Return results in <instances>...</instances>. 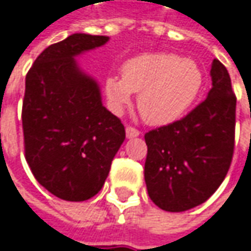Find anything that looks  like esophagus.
<instances>
[{"label":"esophagus","mask_w":251,"mask_h":251,"mask_svg":"<svg viewBox=\"0 0 251 251\" xmlns=\"http://www.w3.org/2000/svg\"><path fill=\"white\" fill-rule=\"evenodd\" d=\"M139 135H140V132H139L137 129H135L133 126H127V127H126V136L129 137V139L137 137Z\"/></svg>","instance_id":"esophagus-1"}]
</instances>
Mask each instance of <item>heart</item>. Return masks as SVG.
<instances>
[{
    "mask_svg": "<svg viewBox=\"0 0 251 251\" xmlns=\"http://www.w3.org/2000/svg\"><path fill=\"white\" fill-rule=\"evenodd\" d=\"M203 74L192 59L176 53H146L122 66V78L108 77L105 94L121 112L137 94V109L147 124L169 125L188 111L201 91Z\"/></svg>",
    "mask_w": 251,
    "mask_h": 251,
    "instance_id": "obj_1",
    "label": "heart"
}]
</instances>
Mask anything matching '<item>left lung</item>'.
<instances>
[{"mask_svg": "<svg viewBox=\"0 0 251 251\" xmlns=\"http://www.w3.org/2000/svg\"><path fill=\"white\" fill-rule=\"evenodd\" d=\"M212 88L190 114L145 135V181L150 200L167 212L206 201L225 180L234 149L236 97L230 75L218 59Z\"/></svg>", "mask_w": 251, "mask_h": 251, "instance_id": "1", "label": "left lung"}]
</instances>
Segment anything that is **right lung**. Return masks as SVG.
I'll return each instance as SVG.
<instances>
[{
    "instance_id": "obj_1",
    "label": "right lung",
    "mask_w": 251,
    "mask_h": 251,
    "mask_svg": "<svg viewBox=\"0 0 251 251\" xmlns=\"http://www.w3.org/2000/svg\"><path fill=\"white\" fill-rule=\"evenodd\" d=\"M108 39L70 35L43 50L26 74L25 158L39 184L64 201L97 195L125 140V126L102 105L98 82L74 59Z\"/></svg>"
}]
</instances>
